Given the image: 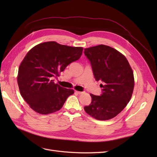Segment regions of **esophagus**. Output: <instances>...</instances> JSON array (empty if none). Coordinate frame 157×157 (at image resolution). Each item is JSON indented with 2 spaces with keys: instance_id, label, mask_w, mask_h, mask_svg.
<instances>
[{
  "instance_id": "1",
  "label": "esophagus",
  "mask_w": 157,
  "mask_h": 157,
  "mask_svg": "<svg viewBox=\"0 0 157 157\" xmlns=\"http://www.w3.org/2000/svg\"><path fill=\"white\" fill-rule=\"evenodd\" d=\"M76 92H77L78 94H82L84 93V92H79V91H76Z\"/></svg>"
}]
</instances>
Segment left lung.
<instances>
[{
	"instance_id": "left-lung-1",
	"label": "left lung",
	"mask_w": 157,
	"mask_h": 157,
	"mask_svg": "<svg viewBox=\"0 0 157 157\" xmlns=\"http://www.w3.org/2000/svg\"><path fill=\"white\" fill-rule=\"evenodd\" d=\"M94 77L103 84L100 96L90 94L92 102L84 107L89 115L99 121L119 114L130 101L134 87L133 71L126 57L115 48L100 44L85 48Z\"/></svg>"
}]
</instances>
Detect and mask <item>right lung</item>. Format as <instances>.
Returning <instances> with one entry per match:
<instances>
[{
	"mask_svg": "<svg viewBox=\"0 0 157 157\" xmlns=\"http://www.w3.org/2000/svg\"><path fill=\"white\" fill-rule=\"evenodd\" d=\"M82 47L46 42L27 52L19 67L17 84L24 100L35 112L47 115L59 111L74 90L55 84L58 77L71 63L82 55Z\"/></svg>",
	"mask_w": 157,
	"mask_h": 157,
	"instance_id": "right-lung-1",
	"label": "right lung"
}]
</instances>
